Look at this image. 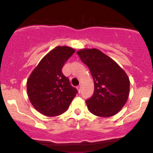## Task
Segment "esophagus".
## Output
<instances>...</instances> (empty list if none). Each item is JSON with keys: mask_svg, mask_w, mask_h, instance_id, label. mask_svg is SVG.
Returning <instances> with one entry per match:
<instances>
[{"mask_svg": "<svg viewBox=\"0 0 153 153\" xmlns=\"http://www.w3.org/2000/svg\"><path fill=\"white\" fill-rule=\"evenodd\" d=\"M77 89H78V92H81V85H79V86H77Z\"/></svg>", "mask_w": 153, "mask_h": 153, "instance_id": "1", "label": "esophagus"}]
</instances>
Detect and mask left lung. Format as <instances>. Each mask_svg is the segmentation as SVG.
Masks as SVG:
<instances>
[{"label":"left lung","instance_id":"1","mask_svg":"<svg viewBox=\"0 0 153 153\" xmlns=\"http://www.w3.org/2000/svg\"><path fill=\"white\" fill-rule=\"evenodd\" d=\"M77 53L89 67L94 80V93L86 101L89 112L100 117L118 113L129 94V79L125 71L95 48L80 49Z\"/></svg>","mask_w":153,"mask_h":153}]
</instances>
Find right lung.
Wrapping results in <instances>:
<instances>
[{"label":"right lung","mask_w":153,"mask_h":153,"mask_svg":"<svg viewBox=\"0 0 153 153\" xmlns=\"http://www.w3.org/2000/svg\"><path fill=\"white\" fill-rule=\"evenodd\" d=\"M75 52L67 46L55 47L41 60L27 79L29 101L42 115L52 117L64 113L76 95L77 89L61 71Z\"/></svg>","instance_id":"add662e5"}]
</instances>
